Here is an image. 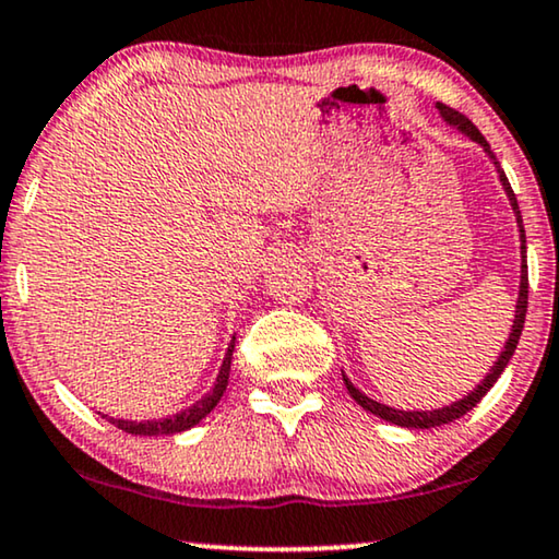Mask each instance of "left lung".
Wrapping results in <instances>:
<instances>
[{
  "mask_svg": "<svg viewBox=\"0 0 559 559\" xmlns=\"http://www.w3.org/2000/svg\"><path fill=\"white\" fill-rule=\"evenodd\" d=\"M436 110H439V116L447 120V126L456 128V131L461 135H466L468 141L479 143L481 151L487 153L489 160L497 168L499 183H501V189H504L507 199H509V206H512V212H514L516 229H520V257H522V264H520V295H516L514 320H512V330H509V337H507V343H504V350L499 353V358L495 360V366L489 368V373L484 376L481 383L476 385L472 393H466L464 399L449 403V406L433 408V411H401V408H391V406H385V403L370 399V395L362 393L360 388H355L350 383V378L343 373L347 393L353 395L355 403H358L360 408H366L373 416L383 418V420H388V424H393V426H401V428H436V426L451 424V420H456V418H461L464 414H468V411H472L476 403H479L484 395L489 393V388L497 383L499 376L504 373V368L509 366V360H512V355L516 350V343H520V335H522V328H524V314H527V293H530V289H527V237H524V224H522L520 204H516V197H514L512 186H509L504 171H501V166H499V160L495 156V151H491V145L487 143V139H484V135L479 133V128H476L472 120H468L466 116H461L459 110L449 108V105H443V103H436Z\"/></svg>",
  "mask_w": 559,
  "mask_h": 559,
  "instance_id": "1",
  "label": "left lung"
}]
</instances>
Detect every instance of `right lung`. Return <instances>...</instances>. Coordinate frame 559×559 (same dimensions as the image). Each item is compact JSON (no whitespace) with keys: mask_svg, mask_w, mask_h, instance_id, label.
Here are the masks:
<instances>
[{"mask_svg":"<svg viewBox=\"0 0 559 559\" xmlns=\"http://www.w3.org/2000/svg\"><path fill=\"white\" fill-rule=\"evenodd\" d=\"M234 340L229 347H226V355L222 360V368H219V376L214 380V388L209 391L204 399L193 403V406L179 411V414L168 416V418H153V420H126V418H108L112 426H118L120 431L126 433H133V436H174V433H181V431H189L197 424H201L212 411L216 408V403L222 401V395L226 391V385H229V370H231V353H234Z\"/></svg>","mask_w":559,"mask_h":559,"instance_id":"obj_1","label":"right lung"}]
</instances>
